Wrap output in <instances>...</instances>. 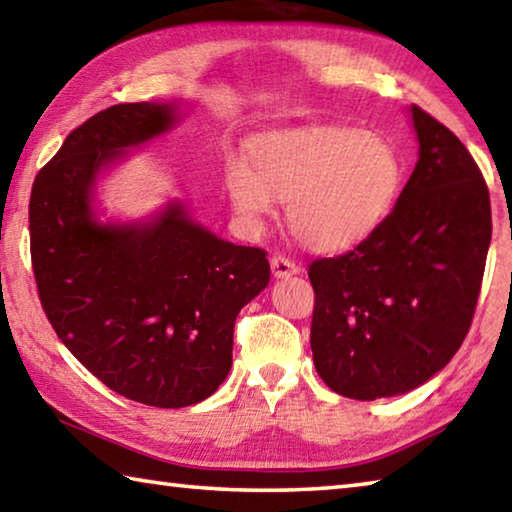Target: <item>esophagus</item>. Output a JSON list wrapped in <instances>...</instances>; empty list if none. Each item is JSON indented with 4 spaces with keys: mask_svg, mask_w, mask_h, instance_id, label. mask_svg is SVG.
Here are the masks:
<instances>
[{
    "mask_svg": "<svg viewBox=\"0 0 512 512\" xmlns=\"http://www.w3.org/2000/svg\"><path fill=\"white\" fill-rule=\"evenodd\" d=\"M271 271L275 277H289L300 273V266L293 262V259L284 257V255H273L271 257Z\"/></svg>",
    "mask_w": 512,
    "mask_h": 512,
    "instance_id": "34e87169",
    "label": "esophagus"
}]
</instances>
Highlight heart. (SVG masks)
I'll use <instances>...</instances> for the list:
<instances>
[{
    "instance_id": "obj_1",
    "label": "heart",
    "mask_w": 512,
    "mask_h": 512,
    "mask_svg": "<svg viewBox=\"0 0 512 512\" xmlns=\"http://www.w3.org/2000/svg\"><path fill=\"white\" fill-rule=\"evenodd\" d=\"M248 160L232 158L225 189L239 219L262 228L273 201H287V223L318 253H343L370 239L402 192L395 144L352 126H307L257 137Z\"/></svg>"
}]
</instances>
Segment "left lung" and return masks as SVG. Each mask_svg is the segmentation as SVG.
Returning a JSON list of instances; mask_svg holds the SVG:
<instances>
[{"mask_svg":"<svg viewBox=\"0 0 512 512\" xmlns=\"http://www.w3.org/2000/svg\"><path fill=\"white\" fill-rule=\"evenodd\" d=\"M420 158L384 225L309 264L311 352L334 393L370 402L443 370L470 332L492 237L488 185L465 144L411 106Z\"/></svg>","mask_w":512,"mask_h":512,"instance_id":"8db88e82","label":"left lung"}]
</instances>
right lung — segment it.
<instances>
[{
  "instance_id": "right-lung-1",
  "label": "right lung",
  "mask_w": 512,
  "mask_h": 512,
  "mask_svg": "<svg viewBox=\"0 0 512 512\" xmlns=\"http://www.w3.org/2000/svg\"><path fill=\"white\" fill-rule=\"evenodd\" d=\"M169 103H119L67 135L31 189V264L65 348L110 391L158 409L210 397L232 366L241 307L268 284L266 250L235 246L180 203L151 223H99L101 167L169 131Z\"/></svg>"
}]
</instances>
